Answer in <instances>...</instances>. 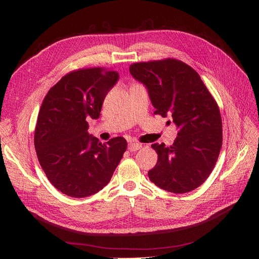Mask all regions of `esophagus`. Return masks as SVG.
Segmentation results:
<instances>
[{
  "label": "esophagus",
  "instance_id": "34e87169",
  "mask_svg": "<svg viewBox=\"0 0 259 259\" xmlns=\"http://www.w3.org/2000/svg\"><path fill=\"white\" fill-rule=\"evenodd\" d=\"M142 147H143L142 144L133 142V143H130V144H128V150H130V151H137V150H139V149L142 148Z\"/></svg>",
  "mask_w": 259,
  "mask_h": 259
}]
</instances>
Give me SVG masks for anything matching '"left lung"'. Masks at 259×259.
<instances>
[{
	"mask_svg": "<svg viewBox=\"0 0 259 259\" xmlns=\"http://www.w3.org/2000/svg\"><path fill=\"white\" fill-rule=\"evenodd\" d=\"M130 72L148 89L154 114L178 130L174 144H153L158 153L149 179L163 190L186 193L205 182L223 145L221 111L198 72L175 58L135 62Z\"/></svg>",
	"mask_w": 259,
	"mask_h": 259,
	"instance_id": "1",
	"label": "left lung"
}]
</instances>
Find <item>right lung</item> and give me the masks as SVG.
Segmentation results:
<instances>
[{"instance_id": "right-lung-1", "label": "right lung", "mask_w": 259, "mask_h": 259, "mask_svg": "<svg viewBox=\"0 0 259 259\" xmlns=\"http://www.w3.org/2000/svg\"><path fill=\"white\" fill-rule=\"evenodd\" d=\"M117 79L112 69L73 70L43 100L34 131L36 155L51 184L69 197L85 198L100 191L126 151L123 137L101 144L88 132L89 120L98 119Z\"/></svg>"}]
</instances>
